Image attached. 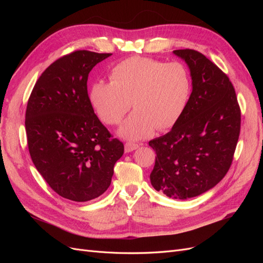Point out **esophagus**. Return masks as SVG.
I'll use <instances>...</instances> for the list:
<instances>
[{"label":"esophagus","instance_id":"obj_1","mask_svg":"<svg viewBox=\"0 0 263 263\" xmlns=\"http://www.w3.org/2000/svg\"><path fill=\"white\" fill-rule=\"evenodd\" d=\"M139 148L138 144H134V142H126L125 144V153H132V151Z\"/></svg>","mask_w":263,"mask_h":263}]
</instances>
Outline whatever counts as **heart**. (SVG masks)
<instances>
[{
  "label": "heart",
  "instance_id": "obj_1",
  "mask_svg": "<svg viewBox=\"0 0 263 263\" xmlns=\"http://www.w3.org/2000/svg\"><path fill=\"white\" fill-rule=\"evenodd\" d=\"M109 79L91 86L89 100L109 125L121 122L130 105L136 108L117 129L118 136L128 140L148 137L156 128H171L185 112L192 93L189 71L178 62L132 57L114 66Z\"/></svg>",
  "mask_w": 263,
  "mask_h": 263
}]
</instances>
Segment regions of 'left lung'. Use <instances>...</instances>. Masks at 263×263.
Segmentation results:
<instances>
[{"label":"left lung","mask_w":263,"mask_h":263,"mask_svg":"<svg viewBox=\"0 0 263 263\" xmlns=\"http://www.w3.org/2000/svg\"><path fill=\"white\" fill-rule=\"evenodd\" d=\"M192 79L185 112L172 129L149 141L156 154L150 173L155 190L186 200L213 189L233 161L240 133V108L232 82L201 52L174 50Z\"/></svg>","instance_id":"obj_1"}]
</instances>
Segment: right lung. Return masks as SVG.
<instances>
[{
  "label": "right lung",
  "instance_id": "add662e5",
  "mask_svg": "<svg viewBox=\"0 0 263 263\" xmlns=\"http://www.w3.org/2000/svg\"><path fill=\"white\" fill-rule=\"evenodd\" d=\"M112 53L79 50L39 77L27 103L25 128L37 171L60 196L87 202L108 189L124 145L94 114L87 77Z\"/></svg>",
  "mask_w": 263,
  "mask_h": 263
}]
</instances>
